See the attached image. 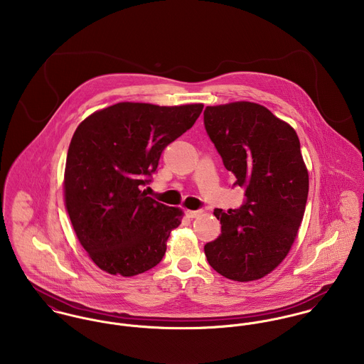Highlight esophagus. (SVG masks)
Instances as JSON below:
<instances>
[{
    "instance_id": "34e87169",
    "label": "esophagus",
    "mask_w": 364,
    "mask_h": 364,
    "mask_svg": "<svg viewBox=\"0 0 364 364\" xmlns=\"http://www.w3.org/2000/svg\"><path fill=\"white\" fill-rule=\"evenodd\" d=\"M202 213H203L202 210H188V211H186V215H188L189 218H196V217H199Z\"/></svg>"
}]
</instances>
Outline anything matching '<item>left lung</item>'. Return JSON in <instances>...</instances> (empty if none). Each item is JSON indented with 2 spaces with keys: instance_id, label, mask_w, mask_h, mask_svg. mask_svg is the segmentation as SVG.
Wrapping results in <instances>:
<instances>
[{
  "instance_id": "left-lung-1",
  "label": "left lung",
  "mask_w": 364,
  "mask_h": 364,
  "mask_svg": "<svg viewBox=\"0 0 364 364\" xmlns=\"http://www.w3.org/2000/svg\"><path fill=\"white\" fill-rule=\"evenodd\" d=\"M205 127L247 200L214 210L221 234L205 245L210 266L235 282H252L287 257L301 225L309 171L296 130L255 102L208 106Z\"/></svg>"
}]
</instances>
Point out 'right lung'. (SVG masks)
Wrapping results in <instances>:
<instances>
[{"label": "right lung", "mask_w": 364, "mask_h": 364, "mask_svg": "<svg viewBox=\"0 0 364 364\" xmlns=\"http://www.w3.org/2000/svg\"><path fill=\"white\" fill-rule=\"evenodd\" d=\"M203 104L119 102L84 119L68 147L64 202L92 262L132 277L158 264L183 211L147 196L164 149L189 130Z\"/></svg>", "instance_id": "right-lung-1"}]
</instances>
